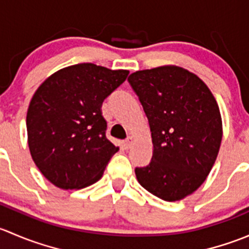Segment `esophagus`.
Returning a JSON list of instances; mask_svg holds the SVG:
<instances>
[{"label": "esophagus", "instance_id": "1", "mask_svg": "<svg viewBox=\"0 0 249 249\" xmlns=\"http://www.w3.org/2000/svg\"><path fill=\"white\" fill-rule=\"evenodd\" d=\"M132 144H134V140H132V137H127V139L124 141V148H125V149H130Z\"/></svg>", "mask_w": 249, "mask_h": 249}]
</instances>
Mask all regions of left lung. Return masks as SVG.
I'll use <instances>...</instances> for the list:
<instances>
[{"mask_svg":"<svg viewBox=\"0 0 249 249\" xmlns=\"http://www.w3.org/2000/svg\"><path fill=\"white\" fill-rule=\"evenodd\" d=\"M152 131L149 164L137 180L165 201L194 193L214 165L222 142V118L207 85L177 66L143 70L127 78Z\"/></svg>","mask_w":249,"mask_h":249,"instance_id":"8db88e82","label":"left lung"}]
</instances>
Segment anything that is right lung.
<instances>
[{"instance_id":"right-lung-1","label":"right lung","mask_w":249,"mask_h":249,"mask_svg":"<svg viewBox=\"0 0 249 249\" xmlns=\"http://www.w3.org/2000/svg\"><path fill=\"white\" fill-rule=\"evenodd\" d=\"M127 74L126 70L78 64L57 71L35 92L26 117L29 147L50 183L80 189L102 177L119 148L106 137L101 106Z\"/></svg>"}]
</instances>
